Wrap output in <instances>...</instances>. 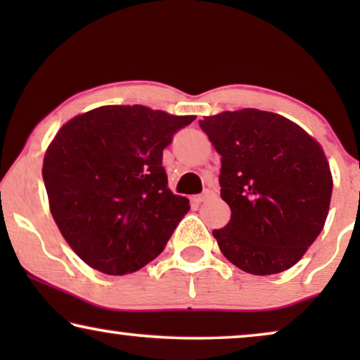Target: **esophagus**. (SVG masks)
I'll return each mask as SVG.
<instances>
[{
    "instance_id": "1",
    "label": "esophagus",
    "mask_w": 360,
    "mask_h": 360,
    "mask_svg": "<svg viewBox=\"0 0 360 360\" xmlns=\"http://www.w3.org/2000/svg\"><path fill=\"white\" fill-rule=\"evenodd\" d=\"M213 196H214L213 191L206 190L201 195H193V196H191V201H193V203H196V205H200V203H203V201H206L208 198H213Z\"/></svg>"
}]
</instances>
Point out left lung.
Wrapping results in <instances>:
<instances>
[{"label": "left lung", "instance_id": "left-lung-1", "mask_svg": "<svg viewBox=\"0 0 360 360\" xmlns=\"http://www.w3.org/2000/svg\"><path fill=\"white\" fill-rule=\"evenodd\" d=\"M221 155L231 219L214 229L221 252L252 275L293 267L326 223L333 175L319 142L277 112L244 108L200 121Z\"/></svg>", "mask_w": 360, "mask_h": 360}]
</instances>
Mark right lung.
<instances>
[{
	"label": "right lung",
	"mask_w": 360,
	"mask_h": 360,
	"mask_svg": "<svg viewBox=\"0 0 360 360\" xmlns=\"http://www.w3.org/2000/svg\"><path fill=\"white\" fill-rule=\"evenodd\" d=\"M195 116L146 106H100L67 121L44 155L49 208L63 239L108 275L139 270L188 213L172 193L162 152Z\"/></svg>",
	"instance_id": "obj_1"
}]
</instances>
